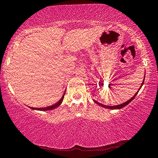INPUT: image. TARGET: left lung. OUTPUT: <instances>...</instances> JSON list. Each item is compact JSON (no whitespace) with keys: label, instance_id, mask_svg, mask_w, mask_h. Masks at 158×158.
<instances>
[{"label":"left lung","instance_id":"8db88e82","mask_svg":"<svg viewBox=\"0 0 158 158\" xmlns=\"http://www.w3.org/2000/svg\"><path fill=\"white\" fill-rule=\"evenodd\" d=\"M144 78H145V76H144ZM143 82H144V81H143V82H142L141 83V87H140V88H139V89H141V87H142V85H143ZM139 91L136 93L133 96V97H131V99H130V100H128L127 102H125V103H122V104H120V105H118V106H106V105H103V104H102V103H99L98 102H97V101H95V100H94V102L97 103V104H98V105H99V106H102V107H103V108H108V109H112V110H113V109H120V108H123V107H125V106H127L128 104V103H130L131 101H132L134 98H135V97L136 96V94H137V93L139 92Z\"/></svg>","mask_w":158,"mask_h":158}]
</instances>
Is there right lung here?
I'll return each instance as SVG.
<instances>
[{
    "instance_id": "right-lung-1",
    "label": "right lung",
    "mask_w": 158,
    "mask_h": 158,
    "mask_svg": "<svg viewBox=\"0 0 158 158\" xmlns=\"http://www.w3.org/2000/svg\"><path fill=\"white\" fill-rule=\"evenodd\" d=\"M64 95H65V92L64 93L63 96H62V97L61 98V99L59 100L57 103H55V104H53V105H52V106H48V107H45V108H32V107H29V108H31V109L38 110H50L55 109V108L58 107L61 104V102H62V101H63V99H64Z\"/></svg>"
}]
</instances>
